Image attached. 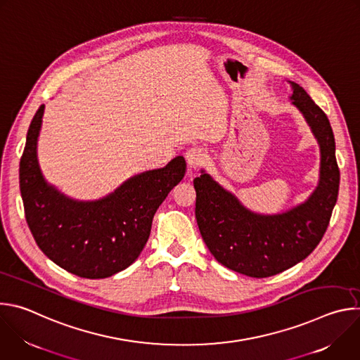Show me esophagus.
<instances>
[{"label":"esophagus","instance_id":"1","mask_svg":"<svg viewBox=\"0 0 360 360\" xmlns=\"http://www.w3.org/2000/svg\"><path fill=\"white\" fill-rule=\"evenodd\" d=\"M205 162H207V155H205V152L200 148H191L186 152V164L189 171H196L199 169Z\"/></svg>","mask_w":360,"mask_h":360}]
</instances>
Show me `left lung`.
<instances>
[{
	"label": "left lung",
	"mask_w": 360,
	"mask_h": 360,
	"mask_svg": "<svg viewBox=\"0 0 360 360\" xmlns=\"http://www.w3.org/2000/svg\"><path fill=\"white\" fill-rule=\"evenodd\" d=\"M290 84L292 104L321 146V181L309 199L285 214L259 215L243 208L208 174L193 179L195 217L205 243L219 264L252 278L274 276L309 256L328 229L339 192L330 122L300 85Z\"/></svg>",
	"instance_id": "left-lung-1"
}]
</instances>
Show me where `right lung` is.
<instances>
[{"mask_svg": "<svg viewBox=\"0 0 360 360\" xmlns=\"http://www.w3.org/2000/svg\"><path fill=\"white\" fill-rule=\"evenodd\" d=\"M44 105L35 112L20 161V189L30 231L48 258L77 276L101 279L127 269L142 252L160 205L186 171L184 157L139 174L95 202L72 200L46 185L37 139Z\"/></svg>", "mask_w": 360, "mask_h": 360, "instance_id": "add662e5", "label": "right lung"}]
</instances>
